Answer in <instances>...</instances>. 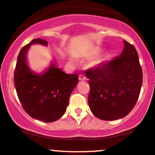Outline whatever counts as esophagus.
<instances>
[{
  "label": "esophagus",
  "instance_id": "1",
  "mask_svg": "<svg viewBox=\"0 0 155 155\" xmlns=\"http://www.w3.org/2000/svg\"><path fill=\"white\" fill-rule=\"evenodd\" d=\"M79 79L80 81H85V80H86V77L84 75H82V74H81V75L79 76Z\"/></svg>",
  "mask_w": 155,
  "mask_h": 155
}]
</instances>
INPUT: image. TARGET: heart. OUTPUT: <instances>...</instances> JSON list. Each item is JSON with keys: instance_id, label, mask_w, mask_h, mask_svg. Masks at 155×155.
Wrapping results in <instances>:
<instances>
[{"instance_id": "obj_1", "label": "heart", "mask_w": 155, "mask_h": 155, "mask_svg": "<svg viewBox=\"0 0 155 155\" xmlns=\"http://www.w3.org/2000/svg\"><path fill=\"white\" fill-rule=\"evenodd\" d=\"M100 51H101V50L99 48H94V49H92V50L90 51V53H89V56L91 57V58H93V57H95L97 54H98ZM101 63V59L99 58V59H97L95 60V65H97V64H99Z\"/></svg>"}]
</instances>
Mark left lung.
<instances>
[{"label":"left lung","mask_w":155,"mask_h":155,"mask_svg":"<svg viewBox=\"0 0 155 155\" xmlns=\"http://www.w3.org/2000/svg\"><path fill=\"white\" fill-rule=\"evenodd\" d=\"M120 55L86 71L90 91L88 104L92 113L103 120L127 116L138 101L143 74L136 49L126 41Z\"/></svg>","instance_id":"left-lung-1"}]
</instances>
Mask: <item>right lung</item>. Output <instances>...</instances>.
<instances>
[{
  "label": "right lung",
  "mask_w": 155,
  "mask_h": 155,
  "mask_svg": "<svg viewBox=\"0 0 155 155\" xmlns=\"http://www.w3.org/2000/svg\"><path fill=\"white\" fill-rule=\"evenodd\" d=\"M33 44L48 46L47 41L33 39L22 48L15 71V86L23 108L32 118L52 122L63 116L71 94L79 81V74H67L56 65L54 60L44 72L30 68L27 54Z\"/></svg>",
  "instance_id": "add662e5"
}]
</instances>
